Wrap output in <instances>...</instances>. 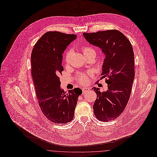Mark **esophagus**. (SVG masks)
<instances>
[{
    "mask_svg": "<svg viewBox=\"0 0 157 157\" xmlns=\"http://www.w3.org/2000/svg\"><path fill=\"white\" fill-rule=\"evenodd\" d=\"M90 90L89 88H87V87H85V88H82V92H83V94H85L86 92Z\"/></svg>",
    "mask_w": 157,
    "mask_h": 157,
    "instance_id": "esophagus-1",
    "label": "esophagus"
}]
</instances>
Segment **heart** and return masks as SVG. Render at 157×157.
Masks as SVG:
<instances>
[{
	"instance_id": "obj_1",
	"label": "heart",
	"mask_w": 157,
	"mask_h": 157,
	"mask_svg": "<svg viewBox=\"0 0 157 157\" xmlns=\"http://www.w3.org/2000/svg\"><path fill=\"white\" fill-rule=\"evenodd\" d=\"M82 51H83V52L84 54V55L88 54V53H90V52H95L94 50L90 48V46H84L82 48ZM71 51H68L67 54H66V56H65V62L67 63L69 62V59L70 58V56H71ZM88 78L86 75H83V74H82V75H80L78 76V81L80 82V83H86L88 82Z\"/></svg>"
}]
</instances>
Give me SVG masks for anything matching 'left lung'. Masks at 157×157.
<instances>
[{"instance_id":"1","label":"left lung","mask_w":157,"mask_h":157,"mask_svg":"<svg viewBox=\"0 0 157 157\" xmlns=\"http://www.w3.org/2000/svg\"><path fill=\"white\" fill-rule=\"evenodd\" d=\"M83 34L90 45L100 48L105 56L101 75L108 78V90L101 92L98 88L92 89L97 94L93 105L94 115L101 121L114 120L123 112L131 95L135 77L132 46L116 29Z\"/></svg>"}]
</instances>
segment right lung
Wrapping results in <instances>:
<instances>
[{
    "label": "right lung",
    "mask_w": 157,
    "mask_h": 157,
    "mask_svg": "<svg viewBox=\"0 0 157 157\" xmlns=\"http://www.w3.org/2000/svg\"><path fill=\"white\" fill-rule=\"evenodd\" d=\"M77 38L74 34L57 31L45 33L31 53V74L40 109L45 117L56 124L72 121L80 88L66 93L60 88L59 75L63 71V53Z\"/></svg>",
    "instance_id": "obj_1"
}]
</instances>
